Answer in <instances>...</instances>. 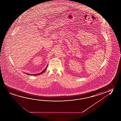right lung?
<instances>
[{
  "label": "right lung",
  "instance_id": "1",
  "mask_svg": "<svg viewBox=\"0 0 121 121\" xmlns=\"http://www.w3.org/2000/svg\"><path fill=\"white\" fill-rule=\"evenodd\" d=\"M47 67H48V65L47 66V67H46V68L45 69H44V70H43V71L41 72L40 73H38V74H28V73H26V74H27L28 75H40V74H42V73H43L44 72H45V71L46 70V68H47Z\"/></svg>",
  "mask_w": 121,
  "mask_h": 121
}]
</instances>
